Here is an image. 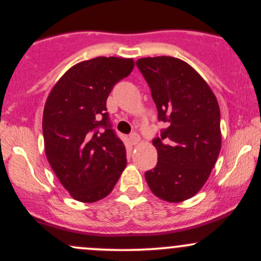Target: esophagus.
I'll list each match as a JSON object with an SVG mask.
<instances>
[{
    "label": "esophagus",
    "instance_id": "1",
    "mask_svg": "<svg viewBox=\"0 0 261 261\" xmlns=\"http://www.w3.org/2000/svg\"><path fill=\"white\" fill-rule=\"evenodd\" d=\"M128 139H130V142L133 143V145H137V143H139V141H140V136H139V134L133 133L130 135V137H128Z\"/></svg>",
    "mask_w": 261,
    "mask_h": 261
}]
</instances>
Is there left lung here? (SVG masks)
Returning <instances> with one entry per match:
<instances>
[{
  "label": "left lung",
  "instance_id": "left-lung-1",
  "mask_svg": "<svg viewBox=\"0 0 261 261\" xmlns=\"http://www.w3.org/2000/svg\"><path fill=\"white\" fill-rule=\"evenodd\" d=\"M137 67L147 81L158 110L167 124L153 140L158 162L145 173L155 196L181 202L200 191L221 151L220 107L206 81L180 59L143 58Z\"/></svg>",
  "mask_w": 261,
  "mask_h": 261
}]
</instances>
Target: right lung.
I'll return each mask as SVG.
<instances>
[{"mask_svg":"<svg viewBox=\"0 0 261 261\" xmlns=\"http://www.w3.org/2000/svg\"><path fill=\"white\" fill-rule=\"evenodd\" d=\"M133 70V59L99 56L72 66L49 93L43 115L45 154L77 201L109 195L126 167V149L109 122L107 99Z\"/></svg>","mask_w":261,"mask_h":261,"instance_id":"1","label":"right lung"}]
</instances>
